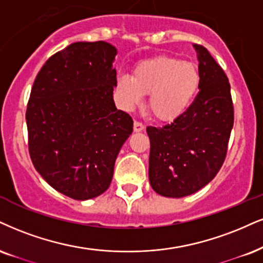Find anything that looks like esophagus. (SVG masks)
I'll list each match as a JSON object with an SVG mask.
<instances>
[{"label":"esophagus","instance_id":"34e87169","mask_svg":"<svg viewBox=\"0 0 263 263\" xmlns=\"http://www.w3.org/2000/svg\"><path fill=\"white\" fill-rule=\"evenodd\" d=\"M145 129V125L142 124V123H140V122H138V121H135L134 122V132H142Z\"/></svg>","mask_w":263,"mask_h":263}]
</instances>
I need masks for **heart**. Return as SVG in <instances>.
Wrapping results in <instances>:
<instances>
[{"mask_svg":"<svg viewBox=\"0 0 263 263\" xmlns=\"http://www.w3.org/2000/svg\"><path fill=\"white\" fill-rule=\"evenodd\" d=\"M200 74L191 62L171 56L142 61L133 77L118 78L122 103L126 109L140 105L148 93V109L158 121H173L183 115L196 96Z\"/></svg>","mask_w":263,"mask_h":263,"instance_id":"heart-1","label":"heart"}]
</instances>
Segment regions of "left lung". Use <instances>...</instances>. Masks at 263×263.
<instances>
[{
  "instance_id": "obj_1",
  "label": "left lung",
  "mask_w": 263,
  "mask_h": 263,
  "mask_svg": "<svg viewBox=\"0 0 263 263\" xmlns=\"http://www.w3.org/2000/svg\"><path fill=\"white\" fill-rule=\"evenodd\" d=\"M200 85L183 115L162 128L147 126L148 179L166 197H184L207 185L226 160L234 124L231 85L224 70L201 45H194Z\"/></svg>"
}]
</instances>
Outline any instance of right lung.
<instances>
[{"mask_svg":"<svg viewBox=\"0 0 263 263\" xmlns=\"http://www.w3.org/2000/svg\"><path fill=\"white\" fill-rule=\"evenodd\" d=\"M116 54L108 42H74L48 58L32 85L25 115L32 164L74 200L108 189L133 133L132 117L113 101Z\"/></svg>","mask_w":263,"mask_h":263,"instance_id":"1","label":"right lung"}]
</instances>
